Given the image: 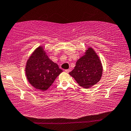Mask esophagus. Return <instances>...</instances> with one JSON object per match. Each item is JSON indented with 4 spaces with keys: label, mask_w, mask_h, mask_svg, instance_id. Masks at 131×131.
Wrapping results in <instances>:
<instances>
[{
    "label": "esophagus",
    "mask_w": 131,
    "mask_h": 131,
    "mask_svg": "<svg viewBox=\"0 0 131 131\" xmlns=\"http://www.w3.org/2000/svg\"><path fill=\"white\" fill-rule=\"evenodd\" d=\"M65 72H66V73H69L70 72V70L69 69H66L65 70Z\"/></svg>",
    "instance_id": "obj_1"
}]
</instances>
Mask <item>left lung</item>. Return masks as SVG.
I'll use <instances>...</instances> for the list:
<instances>
[{"mask_svg": "<svg viewBox=\"0 0 131 131\" xmlns=\"http://www.w3.org/2000/svg\"><path fill=\"white\" fill-rule=\"evenodd\" d=\"M102 65L99 57L92 48H88L85 55L77 61L69 74L81 87L89 88L101 80Z\"/></svg>", "mask_w": 131, "mask_h": 131, "instance_id": "8db88e82", "label": "left lung"}]
</instances>
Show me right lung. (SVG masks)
Returning a JSON list of instances; mask_svg holds the SVG:
<instances>
[{"label": "right lung", "instance_id": "1", "mask_svg": "<svg viewBox=\"0 0 131 131\" xmlns=\"http://www.w3.org/2000/svg\"><path fill=\"white\" fill-rule=\"evenodd\" d=\"M63 71L49 59L42 47L33 52L26 63V76L33 87L41 91L47 90Z\"/></svg>", "mask_w": 131, "mask_h": 131}]
</instances>
